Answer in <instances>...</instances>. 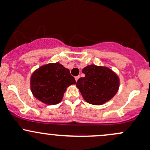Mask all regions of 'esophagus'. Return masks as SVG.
Listing matches in <instances>:
<instances>
[{"instance_id":"1","label":"esophagus","mask_w":150,"mask_h":150,"mask_svg":"<svg viewBox=\"0 0 150 150\" xmlns=\"http://www.w3.org/2000/svg\"><path fill=\"white\" fill-rule=\"evenodd\" d=\"M75 80H76V82L77 81H78V79H79V78H80V76H79V75H78V76H76V77H75Z\"/></svg>"}]
</instances>
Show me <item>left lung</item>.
I'll return each mask as SVG.
<instances>
[{
  "instance_id": "obj_1",
  "label": "left lung",
  "mask_w": 150,
  "mask_h": 150,
  "mask_svg": "<svg viewBox=\"0 0 150 150\" xmlns=\"http://www.w3.org/2000/svg\"><path fill=\"white\" fill-rule=\"evenodd\" d=\"M84 78L76 83L83 98L93 105H102L116 95L119 80L116 73L108 67L91 64L82 70Z\"/></svg>"
}]
</instances>
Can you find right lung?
<instances>
[{
  "mask_svg": "<svg viewBox=\"0 0 150 150\" xmlns=\"http://www.w3.org/2000/svg\"><path fill=\"white\" fill-rule=\"evenodd\" d=\"M75 83L68 69L59 62L51 63L42 66L32 74L31 89L38 100L54 105L61 101L66 88Z\"/></svg>",
  "mask_w": 150,
  "mask_h": 150,
  "instance_id": "obj_1",
  "label": "right lung"
}]
</instances>
